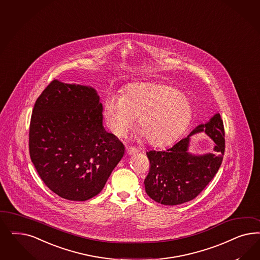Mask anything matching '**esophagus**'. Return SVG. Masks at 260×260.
<instances>
[{
  "label": "esophagus",
  "mask_w": 260,
  "mask_h": 260,
  "mask_svg": "<svg viewBox=\"0 0 260 260\" xmlns=\"http://www.w3.org/2000/svg\"><path fill=\"white\" fill-rule=\"evenodd\" d=\"M126 152L128 155H134L138 152V149L134 146H126Z\"/></svg>",
  "instance_id": "esophagus-1"
}]
</instances>
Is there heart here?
<instances>
[{
    "label": "heart",
    "mask_w": 260,
    "mask_h": 260,
    "mask_svg": "<svg viewBox=\"0 0 260 260\" xmlns=\"http://www.w3.org/2000/svg\"><path fill=\"white\" fill-rule=\"evenodd\" d=\"M103 110L113 134L122 136L138 117V129L155 146L173 143L192 115L184 94L174 87L155 83L132 84L122 96L111 93L104 101Z\"/></svg>",
    "instance_id": "obj_1"
}]
</instances>
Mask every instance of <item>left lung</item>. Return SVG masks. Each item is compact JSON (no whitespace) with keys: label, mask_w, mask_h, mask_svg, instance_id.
<instances>
[{"label":"left lung","mask_w":260,"mask_h":260,"mask_svg":"<svg viewBox=\"0 0 260 260\" xmlns=\"http://www.w3.org/2000/svg\"><path fill=\"white\" fill-rule=\"evenodd\" d=\"M203 131L216 143L215 152L200 156L188 153L189 138ZM224 153V124L220 114H216L167 150L146 152L150 166L144 180L145 191L151 199L167 206L191 201L215 176Z\"/></svg>","instance_id":"8db88e82"}]
</instances>
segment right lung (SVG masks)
<instances>
[{"instance_id":"right-lung-1","label":"right lung","mask_w":260,"mask_h":260,"mask_svg":"<svg viewBox=\"0 0 260 260\" xmlns=\"http://www.w3.org/2000/svg\"><path fill=\"white\" fill-rule=\"evenodd\" d=\"M94 89L52 80L34 104L29 156L52 192L86 201L101 192L123 157L124 145L102 125Z\"/></svg>"}]
</instances>
